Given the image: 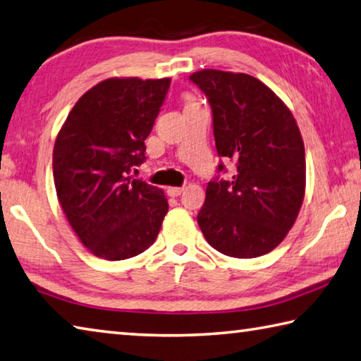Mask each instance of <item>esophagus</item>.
I'll list each match as a JSON object with an SVG mask.
<instances>
[{"label":"esophagus","mask_w":361,"mask_h":361,"mask_svg":"<svg viewBox=\"0 0 361 361\" xmlns=\"http://www.w3.org/2000/svg\"><path fill=\"white\" fill-rule=\"evenodd\" d=\"M183 191H185V188H176V186L167 188V194L170 195V197H178V195L183 194Z\"/></svg>","instance_id":"obj_1"}]
</instances>
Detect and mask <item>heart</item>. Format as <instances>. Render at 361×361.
<instances>
[{
    "mask_svg": "<svg viewBox=\"0 0 361 361\" xmlns=\"http://www.w3.org/2000/svg\"><path fill=\"white\" fill-rule=\"evenodd\" d=\"M192 104H195V102H194V101H191V99H189V101H188V104H186V106H192Z\"/></svg>",
    "mask_w": 361,
    "mask_h": 361,
    "instance_id": "b5f03b06",
    "label": "heart"
}]
</instances>
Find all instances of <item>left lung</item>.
<instances>
[{"label": "left lung", "mask_w": 361, "mask_h": 361, "mask_svg": "<svg viewBox=\"0 0 361 361\" xmlns=\"http://www.w3.org/2000/svg\"><path fill=\"white\" fill-rule=\"evenodd\" d=\"M189 78L212 106L218 154L237 164L231 181L216 176L208 183L197 214L203 237L228 257L268 254L286 238L305 199V145L297 121L252 75L202 69Z\"/></svg>", "instance_id": "obj_1"}]
</instances>
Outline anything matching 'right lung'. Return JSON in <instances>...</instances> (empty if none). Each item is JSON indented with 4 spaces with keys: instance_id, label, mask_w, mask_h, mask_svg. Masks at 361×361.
Returning a JSON list of instances; mask_svg holds the SVG:
<instances>
[{
    "instance_id": "obj_1",
    "label": "right lung",
    "mask_w": 361,
    "mask_h": 361,
    "mask_svg": "<svg viewBox=\"0 0 361 361\" xmlns=\"http://www.w3.org/2000/svg\"><path fill=\"white\" fill-rule=\"evenodd\" d=\"M169 87L170 78H107L75 102L56 135L58 200L96 257H134L161 231L169 212L164 191L129 173L147 159L145 140Z\"/></svg>"
}]
</instances>
